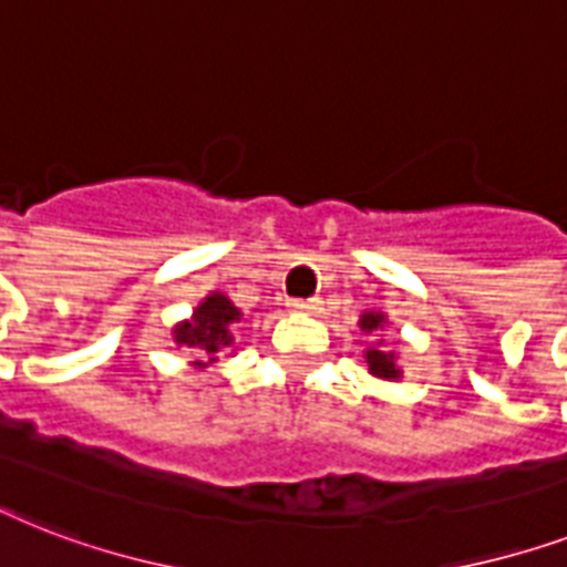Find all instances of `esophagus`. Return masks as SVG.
Instances as JSON below:
<instances>
[{
    "instance_id": "34e87169",
    "label": "esophagus",
    "mask_w": 567,
    "mask_h": 567,
    "mask_svg": "<svg viewBox=\"0 0 567 567\" xmlns=\"http://www.w3.org/2000/svg\"><path fill=\"white\" fill-rule=\"evenodd\" d=\"M293 311H300V315H318L320 311V300H297L291 306Z\"/></svg>"
}]
</instances>
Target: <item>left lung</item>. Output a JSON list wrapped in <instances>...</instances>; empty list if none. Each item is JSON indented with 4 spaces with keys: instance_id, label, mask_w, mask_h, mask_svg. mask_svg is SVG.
Wrapping results in <instances>:
<instances>
[{
    "instance_id": "1",
    "label": "left lung",
    "mask_w": 567,
    "mask_h": 567,
    "mask_svg": "<svg viewBox=\"0 0 567 567\" xmlns=\"http://www.w3.org/2000/svg\"><path fill=\"white\" fill-rule=\"evenodd\" d=\"M385 323V311H362L359 327H362L364 336H377V341L364 350V359H368V371H371V377L396 382V379H403V368H400V355H396L394 350H385V338H382Z\"/></svg>"
}]
</instances>
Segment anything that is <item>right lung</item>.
Listing matches in <instances>:
<instances>
[{"instance_id":"obj_1","label":"right lung","mask_w":567,"mask_h":567,"mask_svg":"<svg viewBox=\"0 0 567 567\" xmlns=\"http://www.w3.org/2000/svg\"><path fill=\"white\" fill-rule=\"evenodd\" d=\"M240 323V309L223 291L205 293L190 318L173 327L176 347H185L194 355L190 368L203 371L208 364L220 362V353L235 344V332Z\"/></svg>"}]
</instances>
